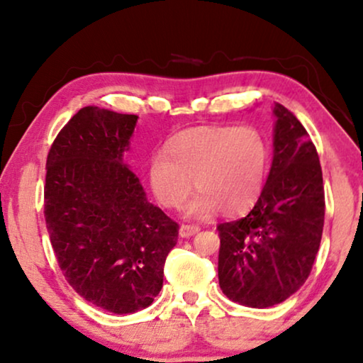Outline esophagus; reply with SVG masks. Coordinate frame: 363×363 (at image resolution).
I'll list each match as a JSON object with an SVG mask.
<instances>
[{"mask_svg": "<svg viewBox=\"0 0 363 363\" xmlns=\"http://www.w3.org/2000/svg\"><path fill=\"white\" fill-rule=\"evenodd\" d=\"M200 231V226H196V225H182L180 226V236L182 238H190V236H193V235H196V233Z\"/></svg>", "mask_w": 363, "mask_h": 363, "instance_id": "1", "label": "esophagus"}]
</instances>
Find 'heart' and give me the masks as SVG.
I'll list each match as a JSON object with an SVG mask.
<instances>
[{"mask_svg":"<svg viewBox=\"0 0 363 363\" xmlns=\"http://www.w3.org/2000/svg\"><path fill=\"white\" fill-rule=\"evenodd\" d=\"M164 155L148 163V183L153 196L165 208L186 203L190 218H210L218 210L236 216L255 206L269 173L271 150L259 128L198 127L177 133L167 143Z\"/></svg>","mask_w":363,"mask_h":363,"instance_id":"heart-1","label":"heart"}]
</instances>
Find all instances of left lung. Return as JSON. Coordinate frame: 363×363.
Instances as JSON below:
<instances>
[{
	"label": "left lung",
	"mask_w": 363,
	"mask_h": 363,
	"mask_svg": "<svg viewBox=\"0 0 363 363\" xmlns=\"http://www.w3.org/2000/svg\"><path fill=\"white\" fill-rule=\"evenodd\" d=\"M272 113L274 155L264 190L246 216L218 225L223 294L255 309L279 304L304 284L325 213L322 168L309 133L281 104Z\"/></svg>",
	"instance_id": "8db88e82"
}]
</instances>
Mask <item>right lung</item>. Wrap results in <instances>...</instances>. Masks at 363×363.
I'll use <instances>...</instances> for the list:
<instances>
[{"instance_id":"right-lung-1","label":"right lung","mask_w":363,"mask_h":363,"mask_svg":"<svg viewBox=\"0 0 363 363\" xmlns=\"http://www.w3.org/2000/svg\"><path fill=\"white\" fill-rule=\"evenodd\" d=\"M138 117L87 106L54 140L46 163L44 216L72 289L113 314L153 302L178 225L147 200L123 163Z\"/></svg>"}]
</instances>
